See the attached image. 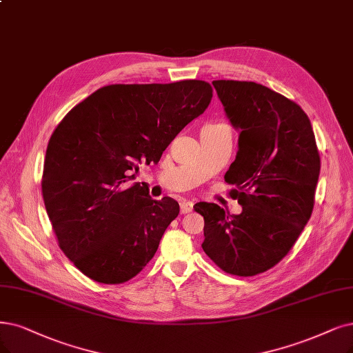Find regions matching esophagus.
<instances>
[{"label": "esophagus", "mask_w": 353, "mask_h": 353, "mask_svg": "<svg viewBox=\"0 0 353 353\" xmlns=\"http://www.w3.org/2000/svg\"><path fill=\"white\" fill-rule=\"evenodd\" d=\"M193 210V203L189 201H181L180 202V212L181 214H189Z\"/></svg>", "instance_id": "esophagus-1"}]
</instances>
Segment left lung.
<instances>
[{
    "mask_svg": "<svg viewBox=\"0 0 353 353\" xmlns=\"http://www.w3.org/2000/svg\"><path fill=\"white\" fill-rule=\"evenodd\" d=\"M234 128L239 152L225 173L243 206L230 215L199 202L202 249L230 275L254 276L290 253L314 208L320 154L308 116L298 104L253 81H212Z\"/></svg>",
    "mask_w": 353,
    "mask_h": 353,
    "instance_id": "1",
    "label": "left lung"
}]
</instances>
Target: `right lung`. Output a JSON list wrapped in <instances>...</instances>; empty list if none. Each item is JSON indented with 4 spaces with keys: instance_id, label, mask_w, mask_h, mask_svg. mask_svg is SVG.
I'll use <instances>...</instances> for the list:
<instances>
[{
    "instance_id": "1",
    "label": "right lung",
    "mask_w": 353,
    "mask_h": 353,
    "mask_svg": "<svg viewBox=\"0 0 353 353\" xmlns=\"http://www.w3.org/2000/svg\"><path fill=\"white\" fill-rule=\"evenodd\" d=\"M201 80L112 84L72 108L52 134L42 194L58 244L77 269L100 283L137 276L179 215L172 198L154 201L128 183L138 164L163 151L210 106Z\"/></svg>"
}]
</instances>
